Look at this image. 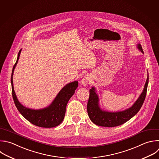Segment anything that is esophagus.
I'll return each mask as SVG.
<instances>
[{
  "label": "esophagus",
  "instance_id": "obj_1",
  "mask_svg": "<svg viewBox=\"0 0 159 159\" xmlns=\"http://www.w3.org/2000/svg\"><path fill=\"white\" fill-rule=\"evenodd\" d=\"M90 79L89 77L88 76H85L84 77V78L82 79V84L84 86H86L87 85L89 84H90Z\"/></svg>",
  "mask_w": 159,
  "mask_h": 159
}]
</instances>
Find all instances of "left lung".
I'll return each instance as SVG.
<instances>
[{
    "label": "left lung",
    "mask_w": 159,
    "mask_h": 159,
    "mask_svg": "<svg viewBox=\"0 0 159 159\" xmlns=\"http://www.w3.org/2000/svg\"><path fill=\"white\" fill-rule=\"evenodd\" d=\"M137 48L143 54L140 43L137 45ZM148 83V74L142 92L132 106L124 111L118 112H109L102 110L99 105V98L96 89L92 87L90 89V95L87 103V113L90 120L98 126L112 127L120 125L131 118L139 111L145 98L147 85Z\"/></svg>",
    "instance_id": "8db88e82"
}]
</instances>
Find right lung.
I'll return each instance as SVG.
<instances>
[{"instance_id":"1","label":"right lung","mask_w":159,"mask_h":159,"mask_svg":"<svg viewBox=\"0 0 159 159\" xmlns=\"http://www.w3.org/2000/svg\"><path fill=\"white\" fill-rule=\"evenodd\" d=\"M21 50L19 52L17 61L13 67L11 75L12 93L16 106L22 116L32 124L44 128L56 127L61 124L64 119L67 104L69 99L74 94L75 90L78 87V82L75 80L66 84L58 93L52 103L45 108L32 109L24 106L17 99L13 84L14 71L19 59Z\"/></svg>"}]
</instances>
